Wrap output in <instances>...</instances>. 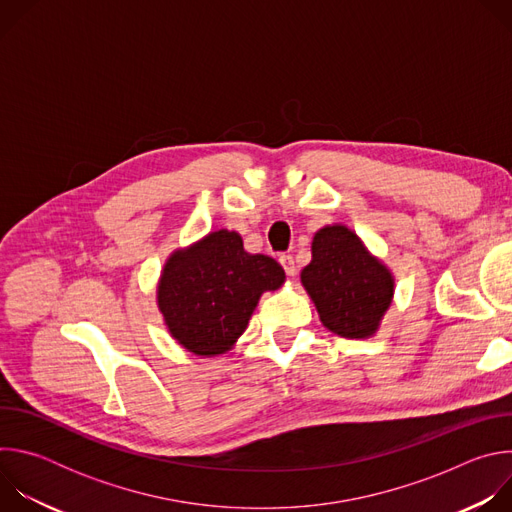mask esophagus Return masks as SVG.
<instances>
[{"instance_id":"34e87169","label":"esophagus","mask_w":512,"mask_h":512,"mask_svg":"<svg viewBox=\"0 0 512 512\" xmlns=\"http://www.w3.org/2000/svg\"><path fill=\"white\" fill-rule=\"evenodd\" d=\"M279 263H281V267L285 269V273L289 275V277H294L296 275V261H294V257H291V255H281L279 257Z\"/></svg>"}]
</instances>
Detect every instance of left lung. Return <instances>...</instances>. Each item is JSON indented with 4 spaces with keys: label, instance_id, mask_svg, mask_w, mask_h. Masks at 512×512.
<instances>
[{
    "label": "left lung",
    "instance_id": "obj_1",
    "mask_svg": "<svg viewBox=\"0 0 512 512\" xmlns=\"http://www.w3.org/2000/svg\"><path fill=\"white\" fill-rule=\"evenodd\" d=\"M300 279L322 324L342 338L375 336L395 294L389 267L344 225L314 235L312 261Z\"/></svg>",
    "mask_w": 512,
    "mask_h": 512
}]
</instances>
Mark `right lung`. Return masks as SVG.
Masks as SVG:
<instances>
[{
    "label": "right lung",
    "mask_w": 512,
    "mask_h": 512,
    "mask_svg": "<svg viewBox=\"0 0 512 512\" xmlns=\"http://www.w3.org/2000/svg\"><path fill=\"white\" fill-rule=\"evenodd\" d=\"M283 281L275 259L247 253L239 233L221 229L168 257L158 281V308L180 346L216 356L235 346L263 291H275Z\"/></svg>",
    "instance_id": "right-lung-1"
}]
</instances>
